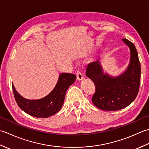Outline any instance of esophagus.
<instances>
[{
    "mask_svg": "<svg viewBox=\"0 0 149 149\" xmlns=\"http://www.w3.org/2000/svg\"><path fill=\"white\" fill-rule=\"evenodd\" d=\"M76 76H77V79L79 81H81V80H83V79H84L83 75L81 74V72H79V71L77 72V73H76Z\"/></svg>",
    "mask_w": 149,
    "mask_h": 149,
    "instance_id": "1",
    "label": "esophagus"
}]
</instances>
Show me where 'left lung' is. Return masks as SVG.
<instances>
[{
    "instance_id": "8db88e82",
    "label": "left lung",
    "mask_w": 149,
    "mask_h": 149,
    "mask_svg": "<svg viewBox=\"0 0 149 149\" xmlns=\"http://www.w3.org/2000/svg\"><path fill=\"white\" fill-rule=\"evenodd\" d=\"M131 52L130 63L126 70L118 77L104 74L97 60L88 65L86 75L95 84V92L92 102L98 108L105 111L120 110L133 102L140 84L141 65L137 50L130 41L123 38Z\"/></svg>"
}]
</instances>
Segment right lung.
<instances>
[{"label":"right lung","instance_id":"1","mask_svg":"<svg viewBox=\"0 0 149 149\" xmlns=\"http://www.w3.org/2000/svg\"><path fill=\"white\" fill-rule=\"evenodd\" d=\"M75 75L68 73L60 74L55 88L48 95L38 100H29L22 97L12 84L16 102L20 109L28 115L37 118H47L61 109L64 102L66 91L74 83Z\"/></svg>","mask_w":149,"mask_h":149}]
</instances>
